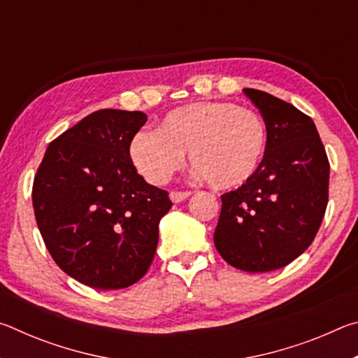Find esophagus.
<instances>
[{"label":"esophagus","instance_id":"esophagus-1","mask_svg":"<svg viewBox=\"0 0 358 358\" xmlns=\"http://www.w3.org/2000/svg\"><path fill=\"white\" fill-rule=\"evenodd\" d=\"M189 196H191L189 191H172L171 192V199H172V202H175V203L183 202L185 199H187Z\"/></svg>","mask_w":358,"mask_h":358}]
</instances>
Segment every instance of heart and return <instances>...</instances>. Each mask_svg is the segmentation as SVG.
<instances>
[{
	"mask_svg": "<svg viewBox=\"0 0 358 358\" xmlns=\"http://www.w3.org/2000/svg\"><path fill=\"white\" fill-rule=\"evenodd\" d=\"M266 150L268 129L262 117L224 101L173 108L156 131H138L129 142L132 164L150 183H166L189 151L191 164L217 189L243 186L256 177Z\"/></svg>",
	"mask_w": 358,
	"mask_h": 358,
	"instance_id": "1",
	"label": "heart"
}]
</instances>
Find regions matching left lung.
<instances>
[{
	"instance_id": "1",
	"label": "left lung",
	"mask_w": 358,
	"mask_h": 358,
	"mask_svg": "<svg viewBox=\"0 0 358 358\" xmlns=\"http://www.w3.org/2000/svg\"><path fill=\"white\" fill-rule=\"evenodd\" d=\"M268 129L256 177L221 196L215 246L235 268H282L316 238L329 203L330 162L314 121L276 96L245 88Z\"/></svg>"
}]
</instances>
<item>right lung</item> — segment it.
<instances>
[{
	"mask_svg": "<svg viewBox=\"0 0 358 358\" xmlns=\"http://www.w3.org/2000/svg\"><path fill=\"white\" fill-rule=\"evenodd\" d=\"M143 112L102 108L50 142L33 181V208L52 259L78 282L124 289L147 273L169 192L129 157Z\"/></svg>",
	"mask_w": 358,
	"mask_h": 358,
	"instance_id": "add662e5",
	"label": "right lung"
}]
</instances>
